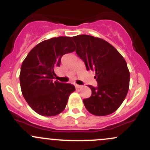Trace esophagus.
Segmentation results:
<instances>
[{
    "label": "esophagus",
    "mask_w": 150,
    "mask_h": 150,
    "mask_svg": "<svg viewBox=\"0 0 150 150\" xmlns=\"http://www.w3.org/2000/svg\"><path fill=\"white\" fill-rule=\"evenodd\" d=\"M75 88L76 89H79V88H81L82 87V85H75Z\"/></svg>",
    "instance_id": "obj_1"
}]
</instances>
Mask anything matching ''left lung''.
Wrapping results in <instances>:
<instances>
[{
	"label": "left lung",
	"instance_id": "obj_1",
	"mask_svg": "<svg viewBox=\"0 0 150 150\" xmlns=\"http://www.w3.org/2000/svg\"><path fill=\"white\" fill-rule=\"evenodd\" d=\"M76 53L87 70H94L97 87L89 85L92 95L83 99L87 111L94 116H107L116 111L129 89L130 72L121 54L104 39L90 35L73 37Z\"/></svg>",
	"mask_w": 150,
	"mask_h": 150
}]
</instances>
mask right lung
Segmentation results:
<instances>
[{"mask_svg": "<svg viewBox=\"0 0 150 150\" xmlns=\"http://www.w3.org/2000/svg\"><path fill=\"white\" fill-rule=\"evenodd\" d=\"M75 51L69 37L43 41L30 51L22 62L20 74L22 95L35 112L53 116L65 109L75 86L56 80L54 70L61 65L62 56Z\"/></svg>", "mask_w": 150, "mask_h": 150, "instance_id": "right-lung-1", "label": "right lung"}]
</instances>
